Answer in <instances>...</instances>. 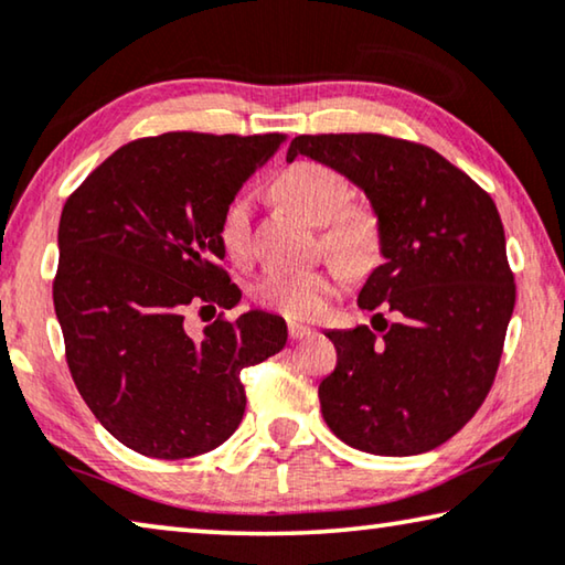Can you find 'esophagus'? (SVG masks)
<instances>
[{"label": "esophagus", "instance_id": "1", "mask_svg": "<svg viewBox=\"0 0 565 565\" xmlns=\"http://www.w3.org/2000/svg\"><path fill=\"white\" fill-rule=\"evenodd\" d=\"M317 331L311 327H301V324H289V339L291 342H301V339H309L315 337Z\"/></svg>", "mask_w": 565, "mask_h": 565}]
</instances>
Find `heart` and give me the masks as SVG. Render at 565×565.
<instances>
[{
    "label": "heart",
    "mask_w": 565,
    "mask_h": 565,
    "mask_svg": "<svg viewBox=\"0 0 565 565\" xmlns=\"http://www.w3.org/2000/svg\"><path fill=\"white\" fill-rule=\"evenodd\" d=\"M274 191L279 199L321 226V244L347 266H366L380 250V223L372 209L349 203V185L342 173L315 160H297L276 178ZM221 244L228 256L246 258L250 248V201L238 195L223 211L218 226ZM342 289V271L334 266L291 271L268 268L256 281L254 297L264 307L279 311L294 321H317L327 315L329 301Z\"/></svg>",
    "instance_id": "obj_1"
}]
</instances>
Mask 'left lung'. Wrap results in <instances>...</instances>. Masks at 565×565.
<instances>
[{
	"label": "left lung",
	"mask_w": 565,
	"mask_h": 565,
	"mask_svg": "<svg viewBox=\"0 0 565 565\" xmlns=\"http://www.w3.org/2000/svg\"><path fill=\"white\" fill-rule=\"evenodd\" d=\"M297 156L362 188L384 256L356 299L374 311L372 329L327 331L337 366L319 384L324 423L362 452L435 450L486 402L513 317L515 281L495 203L419 142L377 132L299 136L286 160Z\"/></svg>",
	"instance_id": "8db88e82"
}]
</instances>
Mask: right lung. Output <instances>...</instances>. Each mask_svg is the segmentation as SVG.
Masks as SVG:
<instances>
[{
  "mask_svg": "<svg viewBox=\"0 0 565 565\" xmlns=\"http://www.w3.org/2000/svg\"><path fill=\"white\" fill-rule=\"evenodd\" d=\"M286 136L163 132L97 166L60 218L52 284L70 374L107 433L158 460L203 455L236 433L241 370L286 344V321L246 311L201 339L191 307L234 309L218 226L246 178Z\"/></svg>",
  "mask_w": 565,
  "mask_h": 565,
  "instance_id": "obj_1",
  "label": "right lung"
}]
</instances>
